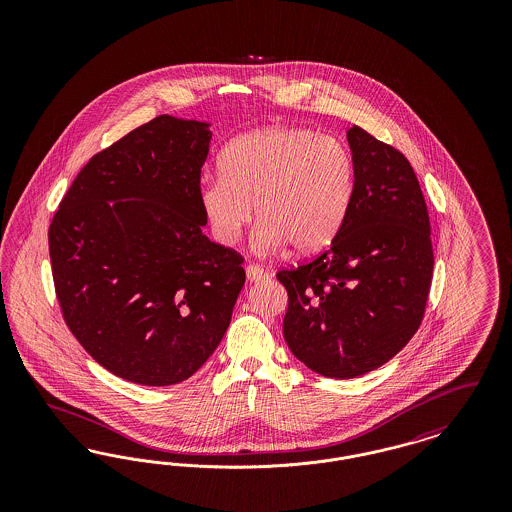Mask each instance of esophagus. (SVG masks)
Listing matches in <instances>:
<instances>
[{"label": "esophagus", "instance_id": "obj_1", "mask_svg": "<svg viewBox=\"0 0 512 512\" xmlns=\"http://www.w3.org/2000/svg\"><path fill=\"white\" fill-rule=\"evenodd\" d=\"M245 274H247V280L249 282H261L268 276L267 270L259 265H247L245 267Z\"/></svg>", "mask_w": 512, "mask_h": 512}]
</instances>
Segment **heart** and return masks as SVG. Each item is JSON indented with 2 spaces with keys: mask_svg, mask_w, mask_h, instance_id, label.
I'll list each match as a JSON object with an SVG mask.
<instances>
[{
  "mask_svg": "<svg viewBox=\"0 0 512 512\" xmlns=\"http://www.w3.org/2000/svg\"><path fill=\"white\" fill-rule=\"evenodd\" d=\"M220 174L199 180L197 197L213 234L236 244L253 217L255 244L317 253L340 234L353 205L357 167L351 149L311 128L268 126L232 140Z\"/></svg>",
  "mask_w": 512,
  "mask_h": 512,
  "instance_id": "heart-1",
  "label": "heart"
}]
</instances>
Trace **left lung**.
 I'll use <instances>...</instances> for the list:
<instances>
[{
  "label": "left lung",
  "mask_w": 512,
  "mask_h": 512,
  "mask_svg": "<svg viewBox=\"0 0 512 512\" xmlns=\"http://www.w3.org/2000/svg\"><path fill=\"white\" fill-rule=\"evenodd\" d=\"M357 184L347 220L315 261L280 270L284 338L326 378H357L393 359L418 330L434 270L426 201L407 157L347 130Z\"/></svg>",
  "instance_id": "obj_1"
}]
</instances>
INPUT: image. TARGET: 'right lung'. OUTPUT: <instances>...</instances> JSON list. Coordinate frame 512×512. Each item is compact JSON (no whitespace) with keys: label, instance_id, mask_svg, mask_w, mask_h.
<instances>
[{"label":"right lung","instance_id":"right-lung-1","mask_svg":"<svg viewBox=\"0 0 512 512\" xmlns=\"http://www.w3.org/2000/svg\"><path fill=\"white\" fill-rule=\"evenodd\" d=\"M209 122L161 115L94 155L49 226L63 317L122 380L172 386L219 347L244 259L203 234Z\"/></svg>","mask_w":512,"mask_h":512}]
</instances>
